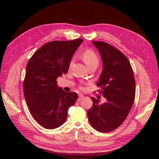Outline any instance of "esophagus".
Returning <instances> with one entry per match:
<instances>
[{
  "instance_id": "1",
  "label": "esophagus",
  "mask_w": 159,
  "mask_h": 159,
  "mask_svg": "<svg viewBox=\"0 0 159 159\" xmlns=\"http://www.w3.org/2000/svg\"><path fill=\"white\" fill-rule=\"evenodd\" d=\"M84 95H79V97H78V102H80V101H81V99H84Z\"/></svg>"
}]
</instances>
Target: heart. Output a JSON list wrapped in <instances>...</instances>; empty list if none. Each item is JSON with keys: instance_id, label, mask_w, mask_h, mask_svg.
<instances>
[{"instance_id": "heart-1", "label": "heart", "mask_w": 159, "mask_h": 159, "mask_svg": "<svg viewBox=\"0 0 159 159\" xmlns=\"http://www.w3.org/2000/svg\"><path fill=\"white\" fill-rule=\"evenodd\" d=\"M82 59L84 61L87 66L92 64H98L99 60L97 55L92 50H85L82 54Z\"/></svg>"}]
</instances>
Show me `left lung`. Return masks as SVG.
<instances>
[{"label": "left lung", "mask_w": 159, "mask_h": 159, "mask_svg": "<svg viewBox=\"0 0 159 159\" xmlns=\"http://www.w3.org/2000/svg\"><path fill=\"white\" fill-rule=\"evenodd\" d=\"M99 52L103 69L97 86L107 102L100 104L93 97V106L88 111L89 121L100 132H109L124 122L135 96V81L127 57L104 42L92 41Z\"/></svg>", "instance_id": "8db88e82"}]
</instances>
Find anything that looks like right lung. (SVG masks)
Here are the masks:
<instances>
[{
	"label": "right lung",
	"instance_id": "1",
	"mask_svg": "<svg viewBox=\"0 0 159 159\" xmlns=\"http://www.w3.org/2000/svg\"><path fill=\"white\" fill-rule=\"evenodd\" d=\"M82 42L81 39L48 42L27 64L24 95L32 117L46 129L63 125L68 108L78 99L75 92L67 93L58 87L56 80L68 72L71 57Z\"/></svg>",
	"mask_w": 159,
	"mask_h": 159
}]
</instances>
